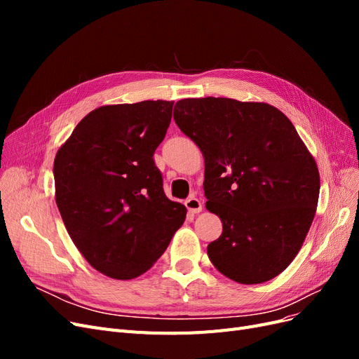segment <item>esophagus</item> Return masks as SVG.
Returning a JSON list of instances; mask_svg holds the SVG:
<instances>
[{
  "label": "esophagus",
  "mask_w": 359,
  "mask_h": 359,
  "mask_svg": "<svg viewBox=\"0 0 359 359\" xmlns=\"http://www.w3.org/2000/svg\"><path fill=\"white\" fill-rule=\"evenodd\" d=\"M186 206H187V210L191 214H199L202 211V202L198 198H194V196H191V198H189L186 201Z\"/></svg>",
  "instance_id": "obj_1"
}]
</instances>
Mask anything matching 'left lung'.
Instances as JSON below:
<instances>
[{
    "mask_svg": "<svg viewBox=\"0 0 359 359\" xmlns=\"http://www.w3.org/2000/svg\"><path fill=\"white\" fill-rule=\"evenodd\" d=\"M173 119L202 151L205 206L223 223L208 245L212 265L241 285L283 273L309 233L320 189L316 160L290 119L268 103L224 97L182 99Z\"/></svg>",
    "mask_w": 359,
    "mask_h": 359,
    "instance_id": "obj_1",
    "label": "left lung"
}]
</instances>
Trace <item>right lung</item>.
Here are the masks:
<instances>
[{
    "instance_id": "obj_1",
    "label": "right lung",
    "mask_w": 359,
    "mask_h": 359,
    "mask_svg": "<svg viewBox=\"0 0 359 359\" xmlns=\"http://www.w3.org/2000/svg\"><path fill=\"white\" fill-rule=\"evenodd\" d=\"M173 102L104 104L76 126L53 161L64 226L94 269L132 280L156 264L187 210L168 199L154 151Z\"/></svg>"
}]
</instances>
